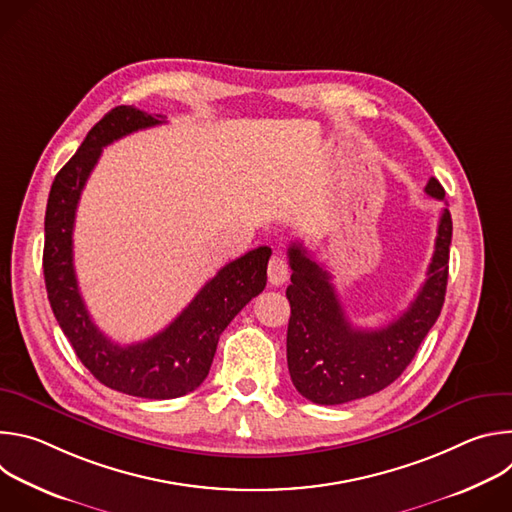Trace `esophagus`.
Masks as SVG:
<instances>
[{"label":"esophagus","instance_id":"1","mask_svg":"<svg viewBox=\"0 0 512 512\" xmlns=\"http://www.w3.org/2000/svg\"><path fill=\"white\" fill-rule=\"evenodd\" d=\"M267 277H269L271 285H283L289 277L287 263L281 257H271L269 265H267Z\"/></svg>","mask_w":512,"mask_h":512}]
</instances>
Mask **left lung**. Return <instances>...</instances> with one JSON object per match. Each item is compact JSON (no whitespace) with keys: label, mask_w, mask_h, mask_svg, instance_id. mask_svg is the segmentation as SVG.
Listing matches in <instances>:
<instances>
[{"label":"left lung","mask_w":512,"mask_h":512,"mask_svg":"<svg viewBox=\"0 0 512 512\" xmlns=\"http://www.w3.org/2000/svg\"><path fill=\"white\" fill-rule=\"evenodd\" d=\"M425 192L444 200L446 192L429 178ZM452 214L442 210L427 279L411 306L379 330L354 328L332 285L302 243L287 249L291 283L285 291L291 316L287 324V369L294 387L320 405H340L375 395L409 367L419 344L435 324L446 300Z\"/></svg>","instance_id":"8db88e82"}]
</instances>
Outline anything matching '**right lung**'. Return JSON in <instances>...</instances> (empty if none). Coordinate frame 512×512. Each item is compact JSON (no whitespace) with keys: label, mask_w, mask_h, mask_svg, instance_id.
I'll use <instances>...</instances> for the list:
<instances>
[{"label":"right lung","mask_w":512,"mask_h":512,"mask_svg":"<svg viewBox=\"0 0 512 512\" xmlns=\"http://www.w3.org/2000/svg\"><path fill=\"white\" fill-rule=\"evenodd\" d=\"M160 123L162 115L131 105L111 109L56 174L44 218L42 267L56 322L99 383L141 399H174L202 385L223 330L263 291L271 257L269 247H257L227 263L168 328L143 342L121 346L95 326L72 263L77 204L105 145Z\"/></svg>","instance_id":"add662e5"}]
</instances>
